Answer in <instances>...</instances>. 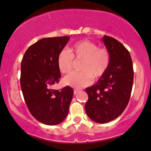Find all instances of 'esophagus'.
Listing matches in <instances>:
<instances>
[{"mask_svg":"<svg viewBox=\"0 0 151 151\" xmlns=\"http://www.w3.org/2000/svg\"><path fill=\"white\" fill-rule=\"evenodd\" d=\"M79 91H80L79 90H77V89H74V94H77L78 93V92H79Z\"/></svg>","mask_w":151,"mask_h":151,"instance_id":"1","label":"esophagus"}]
</instances>
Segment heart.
<instances>
[{"label": "heart", "mask_w": 151, "mask_h": 151, "mask_svg": "<svg viewBox=\"0 0 151 151\" xmlns=\"http://www.w3.org/2000/svg\"><path fill=\"white\" fill-rule=\"evenodd\" d=\"M73 59L82 60L79 72H71L63 78V83L76 88L90 85L92 78L99 79L106 73L110 63V55L105 48L84 40L74 43L69 49L61 50L57 57V66L61 73L69 72Z\"/></svg>", "instance_id": "obj_1"}]
</instances>
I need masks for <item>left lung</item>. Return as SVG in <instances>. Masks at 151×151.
Here are the masks:
<instances>
[{
	"instance_id": "1",
	"label": "left lung",
	"mask_w": 151,
	"mask_h": 151,
	"mask_svg": "<svg viewBox=\"0 0 151 151\" xmlns=\"http://www.w3.org/2000/svg\"><path fill=\"white\" fill-rule=\"evenodd\" d=\"M101 40L109 53V66L96 84L86 89L88 100L85 109L90 119L105 124L117 118L127 106L134 72L127 49L114 38L104 36Z\"/></svg>"
}]
</instances>
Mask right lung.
Here are the masks:
<instances>
[{
    "label": "right lung",
    "mask_w": 151,
    "mask_h": 151,
    "mask_svg": "<svg viewBox=\"0 0 151 151\" xmlns=\"http://www.w3.org/2000/svg\"><path fill=\"white\" fill-rule=\"evenodd\" d=\"M69 39L65 36L39 40L26 50L21 61L24 99L32 115L46 125H57L65 119L73 96L70 86L60 90L51 88L59 82L57 57Z\"/></svg>",
    "instance_id": "1"
}]
</instances>
